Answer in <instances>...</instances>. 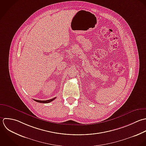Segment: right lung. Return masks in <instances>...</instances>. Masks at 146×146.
I'll return each instance as SVG.
<instances>
[{
    "label": "right lung",
    "instance_id": "add662e5",
    "mask_svg": "<svg viewBox=\"0 0 146 146\" xmlns=\"http://www.w3.org/2000/svg\"><path fill=\"white\" fill-rule=\"evenodd\" d=\"M56 98V97H54L53 98H52L50 100H46V101H40V100H33L34 101H35L36 102H39V103H42V104H48L50 102H52V101H53L54 100H55Z\"/></svg>",
    "mask_w": 146,
    "mask_h": 146
}]
</instances>
